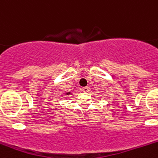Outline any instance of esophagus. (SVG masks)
I'll use <instances>...</instances> for the list:
<instances>
[{"label": "esophagus", "instance_id": "1", "mask_svg": "<svg viewBox=\"0 0 158 158\" xmlns=\"http://www.w3.org/2000/svg\"><path fill=\"white\" fill-rule=\"evenodd\" d=\"M82 90L83 92H85V93H88L89 91V86H85V87H83V88L82 89Z\"/></svg>", "mask_w": 158, "mask_h": 158}]
</instances>
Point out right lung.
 Returning <instances> with one entry per match:
<instances>
[{
	"label": "right lung",
	"mask_w": 158,
	"mask_h": 158,
	"mask_svg": "<svg viewBox=\"0 0 158 158\" xmlns=\"http://www.w3.org/2000/svg\"><path fill=\"white\" fill-rule=\"evenodd\" d=\"M69 94H71V93H70V92H69V93H66L67 96H69Z\"/></svg>",
	"instance_id": "right-lung-1"
}]
</instances>
